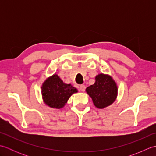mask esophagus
Listing matches in <instances>:
<instances>
[{"instance_id":"esophagus-1","label":"esophagus","mask_w":156,"mask_h":156,"mask_svg":"<svg viewBox=\"0 0 156 156\" xmlns=\"http://www.w3.org/2000/svg\"><path fill=\"white\" fill-rule=\"evenodd\" d=\"M79 89H80V90L82 92H84L85 91V89H86V87L85 85L84 84H81L80 85V87H79Z\"/></svg>"}]
</instances>
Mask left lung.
Listing matches in <instances>:
<instances>
[{"label":"left lung","instance_id":"1","mask_svg":"<svg viewBox=\"0 0 156 156\" xmlns=\"http://www.w3.org/2000/svg\"><path fill=\"white\" fill-rule=\"evenodd\" d=\"M95 83L86 89L96 107L103 108L114 102L117 96V87L108 75L100 74L96 76Z\"/></svg>","mask_w":156,"mask_h":156}]
</instances>
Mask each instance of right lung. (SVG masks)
<instances>
[{
	"instance_id": "1",
	"label": "right lung",
	"mask_w": 156,
	"mask_h": 156,
	"mask_svg": "<svg viewBox=\"0 0 156 156\" xmlns=\"http://www.w3.org/2000/svg\"><path fill=\"white\" fill-rule=\"evenodd\" d=\"M42 97L49 107L61 108L64 107L69 98L77 92V89L69 84H65L57 74L48 78L42 85Z\"/></svg>"
}]
</instances>
